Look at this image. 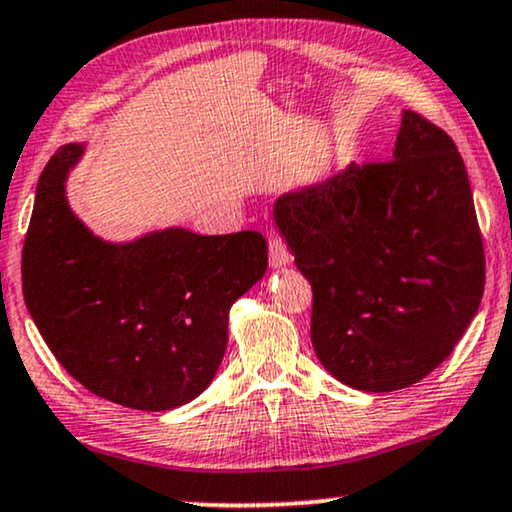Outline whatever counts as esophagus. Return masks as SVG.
Listing matches in <instances>:
<instances>
[{
    "label": "esophagus",
    "mask_w": 512,
    "mask_h": 512,
    "mask_svg": "<svg viewBox=\"0 0 512 512\" xmlns=\"http://www.w3.org/2000/svg\"><path fill=\"white\" fill-rule=\"evenodd\" d=\"M290 262V250H288V245L283 243V238L281 236H276V234H271L269 236V264L274 269H281V267H285V264Z\"/></svg>",
    "instance_id": "esophagus-1"
}]
</instances>
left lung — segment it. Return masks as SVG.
I'll list each match as a JSON object with an SVG mask.
<instances>
[{
	"instance_id": "1",
	"label": "left lung",
	"mask_w": 512,
	"mask_h": 512,
	"mask_svg": "<svg viewBox=\"0 0 512 512\" xmlns=\"http://www.w3.org/2000/svg\"><path fill=\"white\" fill-rule=\"evenodd\" d=\"M313 290L311 342L327 372L367 393L431 374L485 292V250L454 140L405 109L393 159L346 166L274 203Z\"/></svg>"
}]
</instances>
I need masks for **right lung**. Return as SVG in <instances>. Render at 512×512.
<instances>
[{
	"instance_id": "add662e5",
	"label": "right lung",
	"mask_w": 512,
	"mask_h": 512,
	"mask_svg": "<svg viewBox=\"0 0 512 512\" xmlns=\"http://www.w3.org/2000/svg\"><path fill=\"white\" fill-rule=\"evenodd\" d=\"M84 145L42 170L23 245V297L58 363L100 398L163 412L206 391L222 363L229 309L267 271L260 231L201 236L170 227L109 243L65 196Z\"/></svg>"
}]
</instances>
